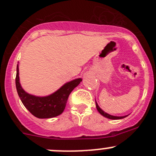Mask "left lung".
I'll list each match as a JSON object with an SVG mask.
<instances>
[{
    "label": "left lung",
    "mask_w": 156,
    "mask_h": 156,
    "mask_svg": "<svg viewBox=\"0 0 156 156\" xmlns=\"http://www.w3.org/2000/svg\"><path fill=\"white\" fill-rule=\"evenodd\" d=\"M96 107H97V111L100 112V114H101L102 115L104 116V117H106V118H107V119H112V120H118V119H124V118L127 117V116L128 115H124V116H115V115H112L108 114V113L105 112L103 111V110L102 109V108L98 106L97 101H96Z\"/></svg>",
    "instance_id": "obj_1"
}]
</instances>
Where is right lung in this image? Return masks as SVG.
<instances>
[{"instance_id":"add662e5","label":"right lung","mask_w":156,"mask_h":156,"mask_svg":"<svg viewBox=\"0 0 156 156\" xmlns=\"http://www.w3.org/2000/svg\"><path fill=\"white\" fill-rule=\"evenodd\" d=\"M19 75V64H17L16 87L18 95L25 107L38 119H50L62 114L66 106L69 94L82 81L81 78H76L64 84L50 95L37 97L24 90L20 84Z\"/></svg>"}]
</instances>
